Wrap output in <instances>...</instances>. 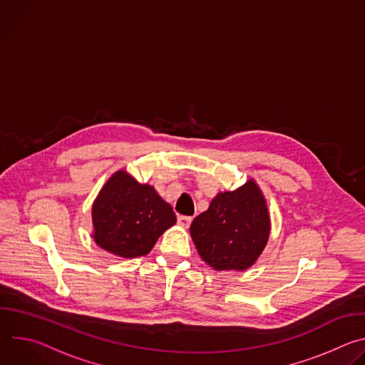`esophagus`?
<instances>
[{
	"instance_id": "34e87169",
	"label": "esophagus",
	"mask_w": 365,
	"mask_h": 365,
	"mask_svg": "<svg viewBox=\"0 0 365 365\" xmlns=\"http://www.w3.org/2000/svg\"><path fill=\"white\" fill-rule=\"evenodd\" d=\"M190 222H192V217H183V215L178 217V224L183 228H189Z\"/></svg>"
}]
</instances>
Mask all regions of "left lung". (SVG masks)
<instances>
[{
    "label": "left lung",
    "mask_w": 365,
    "mask_h": 365,
    "mask_svg": "<svg viewBox=\"0 0 365 365\" xmlns=\"http://www.w3.org/2000/svg\"><path fill=\"white\" fill-rule=\"evenodd\" d=\"M270 235V215L258 185L250 179L232 192H220L190 225L203 262L218 272L251 267Z\"/></svg>",
    "instance_id": "left-lung-1"
}]
</instances>
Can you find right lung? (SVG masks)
<instances>
[{
    "label": "right lung",
    "mask_w": 365,
    "mask_h": 365,
    "mask_svg": "<svg viewBox=\"0 0 365 365\" xmlns=\"http://www.w3.org/2000/svg\"><path fill=\"white\" fill-rule=\"evenodd\" d=\"M92 224L93 240L102 250L135 258L151 251L159 237L176 224V215L153 186L118 170L92 205Z\"/></svg>",
    "instance_id": "right-lung-1"
}]
</instances>
